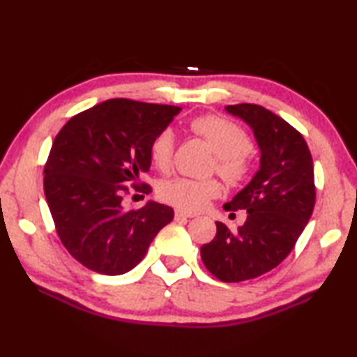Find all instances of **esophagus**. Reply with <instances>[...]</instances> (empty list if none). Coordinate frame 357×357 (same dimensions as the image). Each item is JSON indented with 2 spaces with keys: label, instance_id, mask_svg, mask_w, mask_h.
Returning a JSON list of instances; mask_svg holds the SVG:
<instances>
[{
  "label": "esophagus",
  "instance_id": "34e87169",
  "mask_svg": "<svg viewBox=\"0 0 357 357\" xmlns=\"http://www.w3.org/2000/svg\"><path fill=\"white\" fill-rule=\"evenodd\" d=\"M174 217H176V219H192V217H195V214L187 213L184 209H176L174 211Z\"/></svg>",
  "mask_w": 357,
  "mask_h": 357
}]
</instances>
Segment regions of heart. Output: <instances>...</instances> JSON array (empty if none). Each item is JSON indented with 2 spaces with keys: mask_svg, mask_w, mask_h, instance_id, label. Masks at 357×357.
I'll use <instances>...</instances> for the list:
<instances>
[{
  "mask_svg": "<svg viewBox=\"0 0 357 357\" xmlns=\"http://www.w3.org/2000/svg\"><path fill=\"white\" fill-rule=\"evenodd\" d=\"M192 130L203 137L215 153V168L229 184L243 181L250 168V140L245 132L231 121L219 116H202L192 121ZM174 134L165 129L149 144V157L157 170L170 172L173 165ZM217 179L174 178L162 184L160 195L165 202L184 211H198L206 206L211 198L220 195Z\"/></svg>",
  "mask_w": 357,
  "mask_h": 357,
  "instance_id": "b5f03b06",
  "label": "heart"
}]
</instances>
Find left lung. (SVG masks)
<instances>
[{
    "instance_id": "obj_1",
    "label": "left lung",
    "mask_w": 357,
    "mask_h": 357,
    "mask_svg": "<svg viewBox=\"0 0 357 357\" xmlns=\"http://www.w3.org/2000/svg\"><path fill=\"white\" fill-rule=\"evenodd\" d=\"M225 112L249 126L259 149V168L250 183L223 204L245 209L236 231L215 222L217 233L202 245V259L222 282H243L279 266L293 250L315 206L313 160L298 130L273 112L253 104L227 105Z\"/></svg>"
}]
</instances>
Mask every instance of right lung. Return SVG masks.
<instances>
[{"instance_id": "obj_1", "label": "right lung", "mask_w": 357, "mask_h": 357, "mask_svg": "<svg viewBox=\"0 0 357 357\" xmlns=\"http://www.w3.org/2000/svg\"><path fill=\"white\" fill-rule=\"evenodd\" d=\"M179 107L110 99L75 114L59 130L44 170V192L63 245L84 268L129 273L146 255L173 209L123 204L126 183L149 172V144ZM138 189V187H137ZM149 192V185L142 187Z\"/></svg>"}]
</instances>
